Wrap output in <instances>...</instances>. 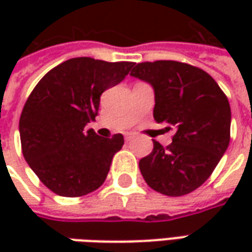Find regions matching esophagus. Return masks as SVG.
<instances>
[{
	"label": "esophagus",
	"mask_w": 252,
	"mask_h": 252,
	"mask_svg": "<svg viewBox=\"0 0 252 252\" xmlns=\"http://www.w3.org/2000/svg\"><path fill=\"white\" fill-rule=\"evenodd\" d=\"M131 139H133V134H131V133H126V134H125V140L126 141H130Z\"/></svg>",
	"instance_id": "34e87169"
}]
</instances>
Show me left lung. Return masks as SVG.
<instances>
[{
  "mask_svg": "<svg viewBox=\"0 0 252 252\" xmlns=\"http://www.w3.org/2000/svg\"><path fill=\"white\" fill-rule=\"evenodd\" d=\"M130 75L154 90L153 116L174 130L172 143L154 147L139 161L147 185L182 196L210 177L230 143L231 111L224 92L206 71L190 64L158 60L134 65Z\"/></svg>",
  "mask_w": 252,
  "mask_h": 252,
  "instance_id": "left-lung-1",
  "label": "left lung"
}]
</instances>
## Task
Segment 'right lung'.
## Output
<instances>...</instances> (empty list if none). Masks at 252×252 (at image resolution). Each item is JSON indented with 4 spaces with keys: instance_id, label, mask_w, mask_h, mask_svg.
Wrapping results in <instances>:
<instances>
[{
    "instance_id": "right-lung-1",
    "label": "right lung",
    "mask_w": 252,
    "mask_h": 252,
    "mask_svg": "<svg viewBox=\"0 0 252 252\" xmlns=\"http://www.w3.org/2000/svg\"><path fill=\"white\" fill-rule=\"evenodd\" d=\"M133 64L70 59L52 68L29 95L19 119L22 153L52 192L83 196L106 179L123 136L106 139L84 127L95 121L102 92L123 81Z\"/></svg>"
}]
</instances>
